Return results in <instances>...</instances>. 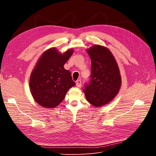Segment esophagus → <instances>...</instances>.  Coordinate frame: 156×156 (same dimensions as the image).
<instances>
[{"label": "esophagus", "mask_w": 156, "mask_h": 156, "mask_svg": "<svg viewBox=\"0 0 156 156\" xmlns=\"http://www.w3.org/2000/svg\"><path fill=\"white\" fill-rule=\"evenodd\" d=\"M76 85L77 87H80L81 85V81L80 80H78L76 81Z\"/></svg>", "instance_id": "esophagus-1"}]
</instances>
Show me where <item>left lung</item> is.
<instances>
[{"label": "left lung", "mask_w": 156, "mask_h": 156, "mask_svg": "<svg viewBox=\"0 0 156 156\" xmlns=\"http://www.w3.org/2000/svg\"><path fill=\"white\" fill-rule=\"evenodd\" d=\"M87 52L92 62L91 75L89 82L85 85L84 92L88 102L100 107L118 94L121 78L117 62L108 48L95 45Z\"/></svg>", "instance_id": "obj_1"}]
</instances>
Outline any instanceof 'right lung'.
<instances>
[{"label": "right lung", "instance_id": "obj_1", "mask_svg": "<svg viewBox=\"0 0 156 156\" xmlns=\"http://www.w3.org/2000/svg\"><path fill=\"white\" fill-rule=\"evenodd\" d=\"M73 53V50L69 49L61 54L52 48L38 61L30 76V87L34 99L42 107H56L63 101L68 90L75 85L71 72L64 68Z\"/></svg>", "mask_w": 156, "mask_h": 156}]
</instances>
